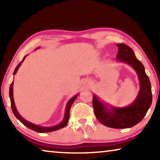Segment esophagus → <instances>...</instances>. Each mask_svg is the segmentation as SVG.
I'll return each mask as SVG.
<instances>
[{
  "mask_svg": "<svg viewBox=\"0 0 160 160\" xmlns=\"http://www.w3.org/2000/svg\"><path fill=\"white\" fill-rule=\"evenodd\" d=\"M85 85H90V83H89L88 82H85Z\"/></svg>",
  "mask_w": 160,
  "mask_h": 160,
  "instance_id": "1",
  "label": "esophagus"
}]
</instances>
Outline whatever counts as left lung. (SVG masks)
I'll return each instance as SVG.
<instances>
[{"mask_svg":"<svg viewBox=\"0 0 160 160\" xmlns=\"http://www.w3.org/2000/svg\"><path fill=\"white\" fill-rule=\"evenodd\" d=\"M116 46L118 48L117 62L128 64L137 73L140 82L138 93L127 107L109 106V104L102 101L95 94H93L92 104L96 117L103 125L113 128H128L140 123L150 109L152 100L151 84L144 66L135 57L133 51L124 44Z\"/></svg>","mask_w":160,"mask_h":160,"instance_id":"obj_1","label":"left lung"}]
</instances>
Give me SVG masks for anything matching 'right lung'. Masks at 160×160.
I'll list each match as a JSON object with an SVG mask.
<instances>
[{
    "label": "right lung",
    "instance_id": "right-lung-1",
    "mask_svg": "<svg viewBox=\"0 0 160 160\" xmlns=\"http://www.w3.org/2000/svg\"><path fill=\"white\" fill-rule=\"evenodd\" d=\"M38 48H39V47H37L36 49H38ZM27 56H28V55L25 56V57L23 58L22 61L18 65V66L16 67V68L14 70L13 75L16 74V72H17L18 68H20L22 63V62L24 61V60H25ZM9 96H10V103H11V108H12V112H13V113H14V115L15 116V117L17 118L22 123L24 124V125H25V126L28 127V128L31 129V130H33V131H36L37 132H48L57 131V130L63 128V127H65L67 125L68 122V121H69L70 107H71V105L72 104V103H73L75 100L76 99V98L78 96V94H75V96H73L72 97V98H70L68 100V103H67L66 107V111H65V115H64V117L63 118V120H62V121L60 123L57 124V125L53 126H39V125H37V124L32 123L31 122H29V121H28L27 120H25V118L22 117L20 113H18V110H17V108H16V107H15L14 97H13V81H12V82L11 83V85H10V86Z\"/></svg>",
    "mask_w": 160,
    "mask_h": 160
}]
</instances>
